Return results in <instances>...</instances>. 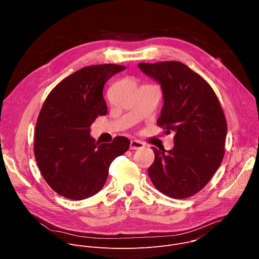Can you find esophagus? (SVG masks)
<instances>
[{
    "label": "esophagus",
    "mask_w": 259,
    "mask_h": 259,
    "mask_svg": "<svg viewBox=\"0 0 259 259\" xmlns=\"http://www.w3.org/2000/svg\"><path fill=\"white\" fill-rule=\"evenodd\" d=\"M144 147V143L139 140H131L130 141V150H140Z\"/></svg>",
    "instance_id": "1"
}]
</instances>
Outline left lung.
<instances>
[{
  "mask_svg": "<svg viewBox=\"0 0 259 259\" xmlns=\"http://www.w3.org/2000/svg\"><path fill=\"white\" fill-rule=\"evenodd\" d=\"M161 85L164 104L157 124L174 135L170 151L153 147L149 176L158 191L174 199L200 192L225 155L227 120L211 86L179 61L139 63Z\"/></svg>",
  "mask_w": 259,
  "mask_h": 259,
  "instance_id": "1",
  "label": "left lung"
}]
</instances>
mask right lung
Wrapping results in <instances>:
<instances>
[{"instance_id":"1","label":"right lung","mask_w":259,"mask_h":259,"mask_svg":"<svg viewBox=\"0 0 259 259\" xmlns=\"http://www.w3.org/2000/svg\"><path fill=\"white\" fill-rule=\"evenodd\" d=\"M125 68L119 64L83 67L47 96L35 125L33 152L43 177L58 195L80 201L97 194L110 164L128 151L127 137L99 143L90 136L95 119L107 113L104 84Z\"/></svg>"}]
</instances>
